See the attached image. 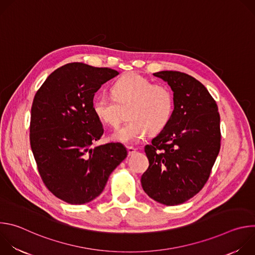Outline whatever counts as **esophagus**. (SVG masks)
Segmentation results:
<instances>
[{
	"instance_id": "obj_1",
	"label": "esophagus",
	"mask_w": 255,
	"mask_h": 255,
	"mask_svg": "<svg viewBox=\"0 0 255 255\" xmlns=\"http://www.w3.org/2000/svg\"><path fill=\"white\" fill-rule=\"evenodd\" d=\"M127 150H128V155H133L134 153H136V149L134 147H131V146H128L127 147Z\"/></svg>"
}]
</instances>
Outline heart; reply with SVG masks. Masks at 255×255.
Listing matches in <instances>:
<instances>
[{
	"label": "heart",
	"instance_id": "b5f03b06",
	"mask_svg": "<svg viewBox=\"0 0 255 255\" xmlns=\"http://www.w3.org/2000/svg\"><path fill=\"white\" fill-rule=\"evenodd\" d=\"M113 97L99 95L93 103L96 117L109 126H117L129 110V123L111 135L115 141L133 144L148 133L157 134L169 123L174 109L168 88L135 72L118 79L112 87Z\"/></svg>",
	"mask_w": 255,
	"mask_h": 255
}]
</instances>
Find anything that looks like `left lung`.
I'll return each instance as SVG.
<instances>
[{
  "mask_svg": "<svg viewBox=\"0 0 255 255\" xmlns=\"http://www.w3.org/2000/svg\"><path fill=\"white\" fill-rule=\"evenodd\" d=\"M153 76L170 87L174 109L166 127L144 147L149 166L141 186L152 200L175 206L207 183L220 151V115L215 100L195 78L173 70Z\"/></svg>",
  "mask_w": 255,
  "mask_h": 255,
  "instance_id": "obj_1",
  "label": "left lung"
}]
</instances>
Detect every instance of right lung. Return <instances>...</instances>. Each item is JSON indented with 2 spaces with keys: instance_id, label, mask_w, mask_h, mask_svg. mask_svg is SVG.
<instances>
[{
  "instance_id": "1",
  "label": "right lung",
  "mask_w": 255,
  "mask_h": 255,
  "mask_svg": "<svg viewBox=\"0 0 255 255\" xmlns=\"http://www.w3.org/2000/svg\"><path fill=\"white\" fill-rule=\"evenodd\" d=\"M118 75L111 68L67 63L54 70L34 97L31 149L47 189L68 204L95 200L127 157L121 143L93 146L104 133L93 111L95 93Z\"/></svg>"
}]
</instances>
